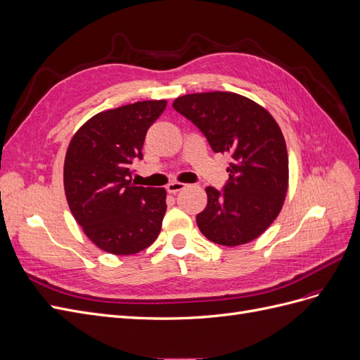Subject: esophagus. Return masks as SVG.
Here are the masks:
<instances>
[{"label":"esophagus","instance_id":"34e87169","mask_svg":"<svg viewBox=\"0 0 360 360\" xmlns=\"http://www.w3.org/2000/svg\"><path fill=\"white\" fill-rule=\"evenodd\" d=\"M184 188H186V184H184V183H179V181H172V183H169V184H168V186H167V191H168L169 193H177V192L183 191Z\"/></svg>","mask_w":360,"mask_h":360}]
</instances>
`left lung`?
Masks as SVG:
<instances>
[{
	"label": "left lung",
	"mask_w": 360,
	"mask_h": 360,
	"mask_svg": "<svg viewBox=\"0 0 360 360\" xmlns=\"http://www.w3.org/2000/svg\"><path fill=\"white\" fill-rule=\"evenodd\" d=\"M172 108L201 130L214 153L231 156L224 191L205 188L200 231L224 246L259 237L276 219L288 189L287 146L275 118L230 91L184 94Z\"/></svg>",
	"instance_id": "obj_1"
}]
</instances>
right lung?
<instances>
[{
    "label": "right lung",
    "instance_id": "add662e5",
    "mask_svg": "<svg viewBox=\"0 0 360 360\" xmlns=\"http://www.w3.org/2000/svg\"><path fill=\"white\" fill-rule=\"evenodd\" d=\"M165 108L167 101H144L99 112L70 141L66 198L85 236L105 252L136 254L160 233L167 191L136 186L130 165L143 159L147 130Z\"/></svg>",
    "mask_w": 360,
    "mask_h": 360
}]
</instances>
